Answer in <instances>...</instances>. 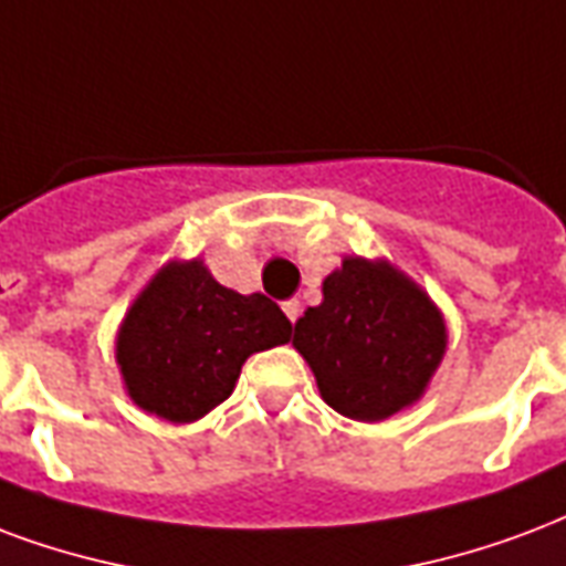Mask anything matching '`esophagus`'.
Returning a JSON list of instances; mask_svg holds the SVG:
<instances>
[{"label":"esophagus","mask_w":566,"mask_h":566,"mask_svg":"<svg viewBox=\"0 0 566 566\" xmlns=\"http://www.w3.org/2000/svg\"><path fill=\"white\" fill-rule=\"evenodd\" d=\"M282 308L291 324H296V317L303 315V305H300V300H287V303H282Z\"/></svg>","instance_id":"1"}]
</instances>
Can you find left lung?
Listing matches in <instances>:
<instances>
[{
    "instance_id": "left-lung-1",
    "label": "left lung",
    "mask_w": 566,
    "mask_h": 566,
    "mask_svg": "<svg viewBox=\"0 0 566 566\" xmlns=\"http://www.w3.org/2000/svg\"><path fill=\"white\" fill-rule=\"evenodd\" d=\"M447 321L411 275L359 254L324 279L294 347L315 371L321 399L359 422L389 420L426 396L447 354Z\"/></svg>"
}]
</instances>
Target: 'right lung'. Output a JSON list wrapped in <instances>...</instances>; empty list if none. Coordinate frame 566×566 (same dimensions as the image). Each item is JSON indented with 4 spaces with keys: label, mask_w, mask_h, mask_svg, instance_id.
<instances>
[{
    "label": "right lung",
    "mask_w": 566,
    "mask_h": 566,
    "mask_svg": "<svg viewBox=\"0 0 566 566\" xmlns=\"http://www.w3.org/2000/svg\"><path fill=\"white\" fill-rule=\"evenodd\" d=\"M291 342V321L263 294H237L200 258L167 261L116 329L128 399L167 422H195L228 399L242 363Z\"/></svg>",
    "instance_id": "right-lung-1"
}]
</instances>
